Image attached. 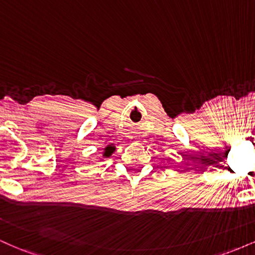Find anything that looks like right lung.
Segmentation results:
<instances>
[{"label": "right lung", "mask_w": 255, "mask_h": 255, "mask_svg": "<svg viewBox=\"0 0 255 255\" xmlns=\"http://www.w3.org/2000/svg\"><path fill=\"white\" fill-rule=\"evenodd\" d=\"M115 151V146L113 145H108L107 147L104 148V152H103V157H110L111 154H113V152Z\"/></svg>", "instance_id": "right-lung-1"}]
</instances>
